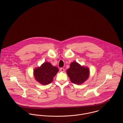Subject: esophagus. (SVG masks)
<instances>
[{"label":"esophagus","mask_w":123,"mask_h":123,"mask_svg":"<svg viewBox=\"0 0 123 123\" xmlns=\"http://www.w3.org/2000/svg\"><path fill=\"white\" fill-rule=\"evenodd\" d=\"M60 71L61 72H64L65 69H64V68H61L60 69Z\"/></svg>","instance_id":"34e87169"}]
</instances>
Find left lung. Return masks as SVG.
<instances>
[{
	"mask_svg": "<svg viewBox=\"0 0 123 123\" xmlns=\"http://www.w3.org/2000/svg\"><path fill=\"white\" fill-rule=\"evenodd\" d=\"M70 80L73 83L80 85L86 81L90 75V69L87 67L82 66L76 62L70 64L67 71Z\"/></svg>",
	"mask_w": 123,
	"mask_h": 123,
	"instance_id": "left-lung-1",
	"label": "left lung"
}]
</instances>
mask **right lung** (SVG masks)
Masks as SVG:
<instances>
[{
  "label": "right lung",
  "instance_id": "add662e5",
  "mask_svg": "<svg viewBox=\"0 0 123 123\" xmlns=\"http://www.w3.org/2000/svg\"><path fill=\"white\" fill-rule=\"evenodd\" d=\"M58 68L53 66L50 63L46 62L41 67L35 68L33 75L35 80L40 84L46 85L53 80V78L58 72Z\"/></svg>",
  "mask_w": 123,
  "mask_h": 123
}]
</instances>
